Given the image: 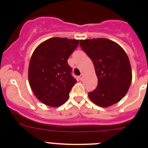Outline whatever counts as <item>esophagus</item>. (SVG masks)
Masks as SVG:
<instances>
[{"label":"esophagus","instance_id":"esophagus-1","mask_svg":"<svg viewBox=\"0 0 148 148\" xmlns=\"http://www.w3.org/2000/svg\"><path fill=\"white\" fill-rule=\"evenodd\" d=\"M83 77H84V74H81L80 76H79V79H80V80H82V79H83Z\"/></svg>","mask_w":148,"mask_h":148}]
</instances>
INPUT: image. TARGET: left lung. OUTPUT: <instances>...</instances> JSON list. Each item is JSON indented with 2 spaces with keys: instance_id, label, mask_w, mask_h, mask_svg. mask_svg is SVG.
Here are the masks:
<instances>
[{
  "instance_id": "left-lung-1",
  "label": "left lung",
  "mask_w": 148,
  "mask_h": 148,
  "mask_svg": "<svg viewBox=\"0 0 148 148\" xmlns=\"http://www.w3.org/2000/svg\"><path fill=\"white\" fill-rule=\"evenodd\" d=\"M81 48L92 60L98 77L96 89L88 93L95 104L107 107L119 102L132 80L128 55L117 43L107 38L80 40Z\"/></svg>"
}]
</instances>
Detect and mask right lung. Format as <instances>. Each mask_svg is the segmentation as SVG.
<instances>
[{"label":"right lung","mask_w":148,"mask_h":148,"mask_svg":"<svg viewBox=\"0 0 148 148\" xmlns=\"http://www.w3.org/2000/svg\"><path fill=\"white\" fill-rule=\"evenodd\" d=\"M77 39L54 37L35 49L28 68V80L36 97L52 107L69 99L77 80L71 75L67 60L79 45Z\"/></svg>","instance_id":"right-lung-1"}]
</instances>
